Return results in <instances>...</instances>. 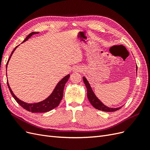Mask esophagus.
I'll return each mask as SVG.
<instances>
[{
	"label": "esophagus",
	"instance_id": "34e87169",
	"mask_svg": "<svg viewBox=\"0 0 150 150\" xmlns=\"http://www.w3.org/2000/svg\"><path fill=\"white\" fill-rule=\"evenodd\" d=\"M81 67H79V66H76V67H75L74 68V69H73V71L75 72H79V71H81Z\"/></svg>",
	"mask_w": 150,
	"mask_h": 150
}]
</instances>
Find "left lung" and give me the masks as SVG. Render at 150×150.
<instances>
[{
    "instance_id": "obj_1",
    "label": "left lung",
    "mask_w": 150,
    "mask_h": 150,
    "mask_svg": "<svg viewBox=\"0 0 150 150\" xmlns=\"http://www.w3.org/2000/svg\"><path fill=\"white\" fill-rule=\"evenodd\" d=\"M137 70H138V67L137 65V67H136V71H137ZM83 81L85 84V86L86 87V89H87V96L89 99V101L90 103L92 104L93 106L97 109L98 110L103 111H106V112H113V111H116L117 110H120V108H121L122 106L119 107V108H110L108 107L99 100V99L98 98V97L96 96V94H94L93 92V91L91 87V86L88 82V81L86 79V78L84 76L83 78Z\"/></svg>"
}]
</instances>
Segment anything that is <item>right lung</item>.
Instances as JSON below:
<instances>
[{"mask_svg":"<svg viewBox=\"0 0 150 150\" xmlns=\"http://www.w3.org/2000/svg\"><path fill=\"white\" fill-rule=\"evenodd\" d=\"M39 33H34V32H33L30 34H29L28 36H27L26 38L23 40V42L22 43H23L24 42H25L26 40H28L32 35H33L35 34H38ZM19 46H16L14 49L13 50V51L12 52L11 56L9 57V59L7 62V65H6V69L7 67V64L8 63V61H9L12 55V54L14 52L15 50L16 49V48ZM7 71V70H6ZM7 72V71H6ZM7 75V73H6ZM70 77L69 74H67V76H66L64 78H63L58 83V84L56 85V86L54 88V91H52V93L51 94L50 96L47 98L46 99L44 100L39 102V103H28L21 101V99H19L18 98L16 95L13 93L12 89H11L9 84H8V81H7V86L8 88L9 89L10 92L12 94V96H13V98L15 99V100L17 101V103L19 104L20 106H21L22 108L25 110H26L27 111L32 112H47L51 111L52 110H53L54 108H56L57 106H59V104L61 99H62L63 97V91H64V88L65 84L66 83L67 81L69 79Z\"/></svg>","mask_w":150,"mask_h":150,"instance_id":"obj_1","label":"right lung"}]
</instances>
